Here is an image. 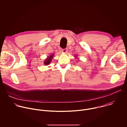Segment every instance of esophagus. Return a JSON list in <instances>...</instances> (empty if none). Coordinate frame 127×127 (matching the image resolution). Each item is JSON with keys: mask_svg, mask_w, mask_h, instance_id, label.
Masks as SVG:
<instances>
[{"mask_svg": "<svg viewBox=\"0 0 127 127\" xmlns=\"http://www.w3.org/2000/svg\"><path fill=\"white\" fill-rule=\"evenodd\" d=\"M67 51H68L67 49H64L62 50V52L64 53H66L67 52Z\"/></svg>", "mask_w": 127, "mask_h": 127, "instance_id": "34e87169", "label": "esophagus"}]
</instances>
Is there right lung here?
Segmentation results:
<instances>
[{"instance_id": "right-lung-1", "label": "right lung", "mask_w": 127, "mask_h": 127, "mask_svg": "<svg viewBox=\"0 0 127 127\" xmlns=\"http://www.w3.org/2000/svg\"><path fill=\"white\" fill-rule=\"evenodd\" d=\"M53 56H54L53 55H51V56H49V57H48V58L46 59V60H45V61H44V64L46 65H49V64L51 63V62L52 61V58H53Z\"/></svg>"}]
</instances>
